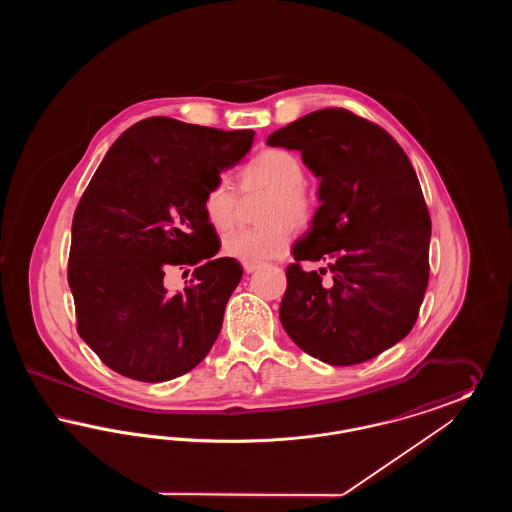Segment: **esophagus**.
<instances>
[{"mask_svg": "<svg viewBox=\"0 0 512 512\" xmlns=\"http://www.w3.org/2000/svg\"><path fill=\"white\" fill-rule=\"evenodd\" d=\"M245 274H251V272H255L257 270V265H253V263H244Z\"/></svg>", "mask_w": 512, "mask_h": 512, "instance_id": "esophagus-1", "label": "esophagus"}]
</instances>
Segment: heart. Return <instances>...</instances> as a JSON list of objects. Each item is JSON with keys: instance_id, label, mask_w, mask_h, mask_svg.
<instances>
[{"instance_id": "heart-1", "label": "heart", "mask_w": 512, "mask_h": 512, "mask_svg": "<svg viewBox=\"0 0 512 512\" xmlns=\"http://www.w3.org/2000/svg\"><path fill=\"white\" fill-rule=\"evenodd\" d=\"M305 169L299 157L286 149H268L240 172L244 194L268 192L261 211V228L236 230L222 242V253L240 263L261 265L282 257L292 240V226H305L313 217V201L303 188ZM207 222L226 232L238 217V195L226 180H219L203 195Z\"/></svg>"}]
</instances>
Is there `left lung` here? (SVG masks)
Here are the masks:
<instances>
[{"mask_svg": "<svg viewBox=\"0 0 512 512\" xmlns=\"http://www.w3.org/2000/svg\"><path fill=\"white\" fill-rule=\"evenodd\" d=\"M267 144L299 151L320 180V207L292 247L280 322L322 363H365L411 332L428 286L432 222L413 165L386 130L345 109L309 113ZM299 260L328 262L333 282Z\"/></svg>", "mask_w": 512, "mask_h": 512, "instance_id": "8db88e82", "label": "left lung"}]
</instances>
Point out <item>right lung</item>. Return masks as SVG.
I'll return each instance as SVG.
<instances>
[{"instance_id":"right-lung-1","label":"right lung","mask_w":512,"mask_h":512,"mask_svg":"<svg viewBox=\"0 0 512 512\" xmlns=\"http://www.w3.org/2000/svg\"><path fill=\"white\" fill-rule=\"evenodd\" d=\"M253 136L151 117L122 132L92 176L74 213L69 286L80 338L122 376L167 382L219 338L244 268L213 259L220 240L201 203ZM176 266L198 268L171 294L162 280Z\"/></svg>"}]
</instances>
